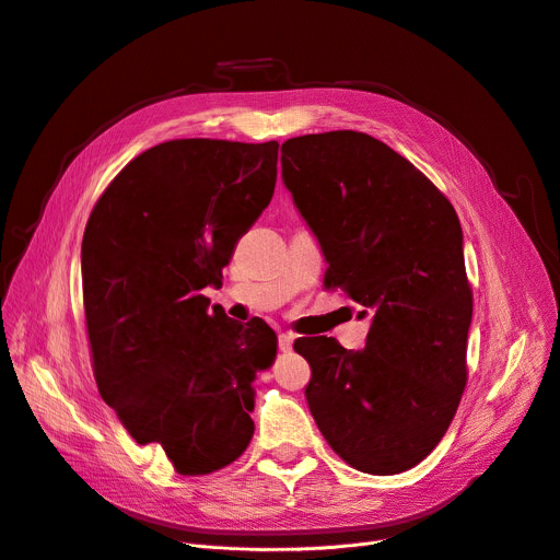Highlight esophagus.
<instances>
[{"label": "esophagus", "mask_w": 560, "mask_h": 560, "mask_svg": "<svg viewBox=\"0 0 560 560\" xmlns=\"http://www.w3.org/2000/svg\"><path fill=\"white\" fill-rule=\"evenodd\" d=\"M293 346V336L291 334H278V350L289 352Z\"/></svg>", "instance_id": "esophagus-1"}]
</instances>
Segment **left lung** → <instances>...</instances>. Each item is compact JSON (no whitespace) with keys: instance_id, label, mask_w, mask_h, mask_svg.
Here are the masks:
<instances>
[{"instance_id":"8db88e82","label":"left lung","mask_w":560,"mask_h":560,"mask_svg":"<svg viewBox=\"0 0 560 560\" xmlns=\"http://www.w3.org/2000/svg\"><path fill=\"white\" fill-rule=\"evenodd\" d=\"M282 182L340 287L370 318L365 348L298 338L305 397L350 466L395 476L444 438L466 385L472 295L451 201L385 143L352 130L282 143Z\"/></svg>"}]
</instances>
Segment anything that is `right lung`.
<instances>
[{"label": "right lung", "mask_w": 560, "mask_h": 560, "mask_svg": "<svg viewBox=\"0 0 560 560\" xmlns=\"http://www.w3.org/2000/svg\"><path fill=\"white\" fill-rule=\"evenodd\" d=\"M278 143L182 139L127 163L82 237V298L98 393L182 476L235 462L253 438V381L276 331L208 312L237 240L269 206Z\"/></svg>", "instance_id": "obj_1"}]
</instances>
